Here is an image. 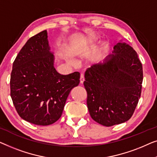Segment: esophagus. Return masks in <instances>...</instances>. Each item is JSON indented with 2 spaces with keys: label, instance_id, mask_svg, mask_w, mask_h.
Masks as SVG:
<instances>
[{
  "label": "esophagus",
  "instance_id": "34e87169",
  "mask_svg": "<svg viewBox=\"0 0 157 157\" xmlns=\"http://www.w3.org/2000/svg\"><path fill=\"white\" fill-rule=\"evenodd\" d=\"M79 81H80L81 84H83L84 81H85V78H84V75L82 74L80 75V78H79Z\"/></svg>",
  "mask_w": 157,
  "mask_h": 157
}]
</instances>
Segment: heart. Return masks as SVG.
I'll list each match as a JSON object with an SVG mask.
<instances>
[{
    "mask_svg": "<svg viewBox=\"0 0 157 157\" xmlns=\"http://www.w3.org/2000/svg\"><path fill=\"white\" fill-rule=\"evenodd\" d=\"M98 39H99V36L98 34L92 33L88 35L87 39H86V41H87L88 43H92L98 40Z\"/></svg>",
    "mask_w": 157,
    "mask_h": 157,
    "instance_id": "1",
    "label": "heart"
}]
</instances>
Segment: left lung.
<instances>
[{
    "instance_id": "left-lung-1",
    "label": "left lung",
    "mask_w": 157,
    "mask_h": 157,
    "mask_svg": "<svg viewBox=\"0 0 157 157\" xmlns=\"http://www.w3.org/2000/svg\"><path fill=\"white\" fill-rule=\"evenodd\" d=\"M84 86L92 119L105 127L127 122L132 117L142 92V65L136 52L118 43L102 63L87 68Z\"/></svg>"
}]
</instances>
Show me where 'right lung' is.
<instances>
[{
	"label": "right lung",
	"instance_id": "right-lung-1",
	"mask_svg": "<svg viewBox=\"0 0 157 157\" xmlns=\"http://www.w3.org/2000/svg\"><path fill=\"white\" fill-rule=\"evenodd\" d=\"M79 72L60 75L54 67L47 30L30 37L20 50L10 75V97L22 119L46 126L57 121Z\"/></svg>",
	"mask_w": 157,
	"mask_h": 157
}]
</instances>
